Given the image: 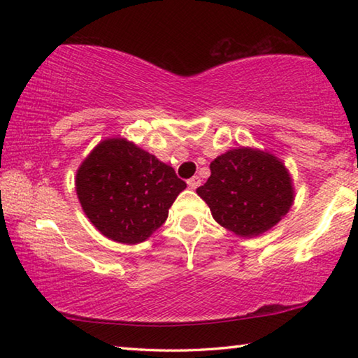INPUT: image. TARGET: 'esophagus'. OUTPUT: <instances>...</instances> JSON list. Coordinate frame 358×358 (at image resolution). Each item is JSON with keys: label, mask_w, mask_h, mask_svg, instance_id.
Returning <instances> with one entry per match:
<instances>
[{"label": "esophagus", "mask_w": 358, "mask_h": 358, "mask_svg": "<svg viewBox=\"0 0 358 358\" xmlns=\"http://www.w3.org/2000/svg\"><path fill=\"white\" fill-rule=\"evenodd\" d=\"M199 185H201V178L199 177H192L187 180V186H189L191 189H196V187H199Z\"/></svg>", "instance_id": "esophagus-1"}]
</instances>
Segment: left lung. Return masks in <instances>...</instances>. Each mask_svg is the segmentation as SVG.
I'll return each instance as SVG.
<instances>
[{
    "label": "left lung",
    "instance_id": "left-lung-1",
    "mask_svg": "<svg viewBox=\"0 0 358 358\" xmlns=\"http://www.w3.org/2000/svg\"><path fill=\"white\" fill-rule=\"evenodd\" d=\"M210 171L197 194L216 222L240 237L264 234L292 207V180L273 155L243 147L230 150L211 162Z\"/></svg>",
    "mask_w": 358,
    "mask_h": 358
}]
</instances>
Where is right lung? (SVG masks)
Segmentation results:
<instances>
[{"label":"right lung","mask_w":358,"mask_h":358,"mask_svg":"<svg viewBox=\"0 0 358 358\" xmlns=\"http://www.w3.org/2000/svg\"><path fill=\"white\" fill-rule=\"evenodd\" d=\"M185 187L171 166L124 138L101 142L76 177L88 220L107 238L126 245L141 243L161 227Z\"/></svg>","instance_id":"add662e5"}]
</instances>
